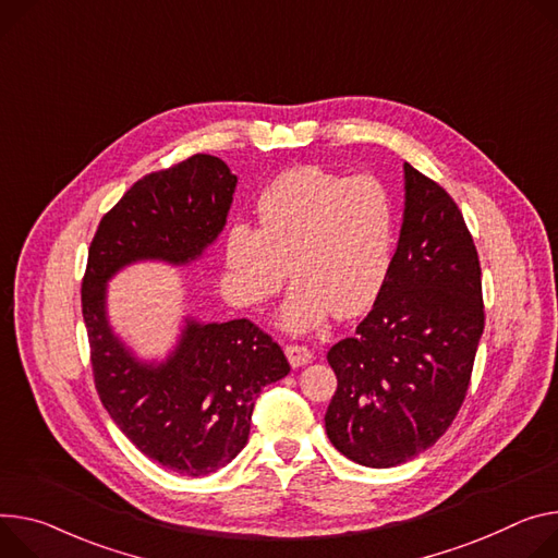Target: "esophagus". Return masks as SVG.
<instances>
[{
	"instance_id": "esophagus-1",
	"label": "esophagus",
	"mask_w": 558,
	"mask_h": 558,
	"mask_svg": "<svg viewBox=\"0 0 558 558\" xmlns=\"http://www.w3.org/2000/svg\"><path fill=\"white\" fill-rule=\"evenodd\" d=\"M284 353L291 367H302L312 361V349H307L305 344H287Z\"/></svg>"
}]
</instances>
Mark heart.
Segmentation results:
<instances>
[{
  "label": "heart",
  "instance_id": "1",
  "mask_svg": "<svg viewBox=\"0 0 558 558\" xmlns=\"http://www.w3.org/2000/svg\"><path fill=\"white\" fill-rule=\"evenodd\" d=\"M256 216L258 227L233 222L225 235V287L235 302L263 305L289 271L295 282L280 325L291 333L374 305L396 251V207L380 180L295 167L263 189Z\"/></svg>",
  "mask_w": 558,
  "mask_h": 558
}]
</instances>
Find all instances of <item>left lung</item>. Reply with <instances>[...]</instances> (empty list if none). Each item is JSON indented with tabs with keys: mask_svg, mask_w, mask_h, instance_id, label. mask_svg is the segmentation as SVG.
<instances>
[{
	"mask_svg": "<svg viewBox=\"0 0 558 558\" xmlns=\"http://www.w3.org/2000/svg\"><path fill=\"white\" fill-rule=\"evenodd\" d=\"M404 211L389 278L356 336L327 361L338 387L331 445L365 468L429 449L465 400L485 327L481 265L449 193L404 162Z\"/></svg>",
	"mask_w": 558,
	"mask_h": 558,
	"instance_id": "8db88e82",
	"label": "left lung"
}]
</instances>
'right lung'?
Masks as SVG:
<instances>
[{"label":"right lung","instance_id":"1","mask_svg":"<svg viewBox=\"0 0 558 558\" xmlns=\"http://www.w3.org/2000/svg\"><path fill=\"white\" fill-rule=\"evenodd\" d=\"M235 184L231 169L205 154L137 180L99 222L82 280L99 400L144 456L184 476L214 474L235 459L263 387L291 367L278 342L246 318L186 316L169 356L142 361L109 320L107 287L135 263L184 267L202 258L227 225Z\"/></svg>","mask_w":558,"mask_h":558}]
</instances>
